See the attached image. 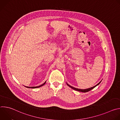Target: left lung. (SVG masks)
<instances>
[{
	"label": "left lung",
	"mask_w": 120,
	"mask_h": 120,
	"mask_svg": "<svg viewBox=\"0 0 120 120\" xmlns=\"http://www.w3.org/2000/svg\"><path fill=\"white\" fill-rule=\"evenodd\" d=\"M101 81H100V82L98 84H97L96 85H95V86H93V87H91V88H88V89H80L76 88H75V87H74L71 86V85H69V84H68V83H66V84H67V85H68V86H69L70 87H71V88H72L73 89H74V90H76V91H79V92H83V93H86V92H87L90 91V90H92V89H94V87H95L96 86H97L98 85H99V84L100 83V82H101Z\"/></svg>",
	"instance_id": "left-lung-1"
}]
</instances>
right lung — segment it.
<instances>
[{
    "instance_id": "1",
    "label": "right lung",
    "mask_w": 120,
    "mask_h": 120,
    "mask_svg": "<svg viewBox=\"0 0 120 120\" xmlns=\"http://www.w3.org/2000/svg\"><path fill=\"white\" fill-rule=\"evenodd\" d=\"M45 82H46V81L43 83V84H42V85H39V86H34V87H28V86H25L26 87H27V88H38V87H41V86H43V85H44L45 83Z\"/></svg>"
}]
</instances>
